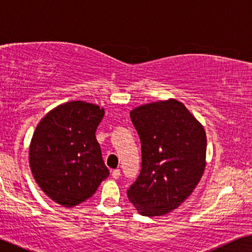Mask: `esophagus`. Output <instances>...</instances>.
<instances>
[{"label": "esophagus", "instance_id": "34e87169", "mask_svg": "<svg viewBox=\"0 0 252 252\" xmlns=\"http://www.w3.org/2000/svg\"><path fill=\"white\" fill-rule=\"evenodd\" d=\"M112 176L114 177V179H119V177L121 176V170L117 168V169H114V170H112Z\"/></svg>", "mask_w": 252, "mask_h": 252}]
</instances>
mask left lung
Masks as SVG:
<instances>
[{
  "instance_id": "left-lung-1",
  "label": "left lung",
  "mask_w": 252,
  "mask_h": 252,
  "mask_svg": "<svg viewBox=\"0 0 252 252\" xmlns=\"http://www.w3.org/2000/svg\"><path fill=\"white\" fill-rule=\"evenodd\" d=\"M130 119L142 144V170L126 194L142 216H163L177 209L202 179L205 129L176 99L136 107Z\"/></svg>"
}]
</instances>
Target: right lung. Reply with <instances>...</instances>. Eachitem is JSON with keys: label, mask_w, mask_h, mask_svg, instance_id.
Returning <instances> with one entry per match:
<instances>
[{"label": "right lung", "mask_w": 252, "mask_h": 252, "mask_svg": "<svg viewBox=\"0 0 252 252\" xmlns=\"http://www.w3.org/2000/svg\"><path fill=\"white\" fill-rule=\"evenodd\" d=\"M105 108L86 101L59 105L33 133L29 162L35 182L50 199L73 207L92 197L109 170L95 131Z\"/></svg>", "instance_id": "add662e5"}]
</instances>
